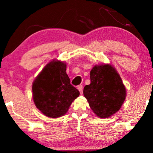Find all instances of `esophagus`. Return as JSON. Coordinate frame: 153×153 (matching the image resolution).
I'll use <instances>...</instances> for the list:
<instances>
[{
  "mask_svg": "<svg viewBox=\"0 0 153 153\" xmlns=\"http://www.w3.org/2000/svg\"><path fill=\"white\" fill-rule=\"evenodd\" d=\"M77 88H78L79 93H80L81 95H82L83 94V86L82 85H79V86L77 87Z\"/></svg>",
  "mask_w": 153,
  "mask_h": 153,
  "instance_id": "esophagus-1",
  "label": "esophagus"
}]
</instances>
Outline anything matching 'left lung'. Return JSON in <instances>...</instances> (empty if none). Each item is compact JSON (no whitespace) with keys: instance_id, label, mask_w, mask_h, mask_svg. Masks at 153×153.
I'll return each instance as SVG.
<instances>
[{"instance_id":"obj_1","label":"left lung","mask_w":153,"mask_h":153,"mask_svg":"<svg viewBox=\"0 0 153 153\" xmlns=\"http://www.w3.org/2000/svg\"><path fill=\"white\" fill-rule=\"evenodd\" d=\"M91 83L83 88V95L94 114L107 118L120 109L127 91L116 69L110 64L96 65L90 74Z\"/></svg>"}]
</instances>
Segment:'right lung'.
<instances>
[{
	"label": "right lung",
	"mask_w": 153,
	"mask_h": 153,
	"mask_svg": "<svg viewBox=\"0 0 153 153\" xmlns=\"http://www.w3.org/2000/svg\"><path fill=\"white\" fill-rule=\"evenodd\" d=\"M66 62L53 59L45 66L33 82V99L36 107L51 118L64 116L79 91L70 84Z\"/></svg>",
	"instance_id": "right-lung-1"
}]
</instances>
